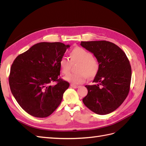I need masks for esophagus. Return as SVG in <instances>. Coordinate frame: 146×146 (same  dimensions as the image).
I'll return each mask as SVG.
<instances>
[{
	"mask_svg": "<svg viewBox=\"0 0 146 146\" xmlns=\"http://www.w3.org/2000/svg\"><path fill=\"white\" fill-rule=\"evenodd\" d=\"M70 86L74 88H78L79 87V86L76 85H73V84H71V85H70Z\"/></svg>",
	"mask_w": 146,
	"mask_h": 146,
	"instance_id": "34e87169",
	"label": "esophagus"
}]
</instances>
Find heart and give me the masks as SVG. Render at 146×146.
I'll list each match as a JSON object with an SVG mask.
<instances>
[{
    "label": "heart",
    "instance_id": "1",
    "mask_svg": "<svg viewBox=\"0 0 146 146\" xmlns=\"http://www.w3.org/2000/svg\"><path fill=\"white\" fill-rule=\"evenodd\" d=\"M72 63L79 62L77 70L78 72L69 74L64 79L72 84H80L86 80L87 77L94 78L99 70V63L91 53L80 47L74 48L70 53V60L63 56L60 60V67L62 73L66 74L70 70Z\"/></svg>",
    "mask_w": 146,
    "mask_h": 146
}]
</instances>
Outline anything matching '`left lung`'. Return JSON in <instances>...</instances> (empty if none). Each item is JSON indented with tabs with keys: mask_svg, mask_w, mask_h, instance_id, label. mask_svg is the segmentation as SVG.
Here are the masks:
<instances>
[{
	"mask_svg": "<svg viewBox=\"0 0 146 146\" xmlns=\"http://www.w3.org/2000/svg\"><path fill=\"white\" fill-rule=\"evenodd\" d=\"M80 45L92 53L99 70L92 82L86 85L88 94L83 102L94 113L104 115L114 111L129 94L131 78L129 60L120 47L107 41H82Z\"/></svg>",
	"mask_w": 146,
	"mask_h": 146,
	"instance_id": "obj_1",
	"label": "left lung"
}]
</instances>
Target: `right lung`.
<instances>
[{"label": "right lung", "instance_id": "1", "mask_svg": "<svg viewBox=\"0 0 146 146\" xmlns=\"http://www.w3.org/2000/svg\"><path fill=\"white\" fill-rule=\"evenodd\" d=\"M69 47L59 42L37 43L13 61L9 76L11 93L30 115L46 117L61 104L69 83L58 78L59 63Z\"/></svg>", "mask_w": 146, "mask_h": 146}]
</instances>
